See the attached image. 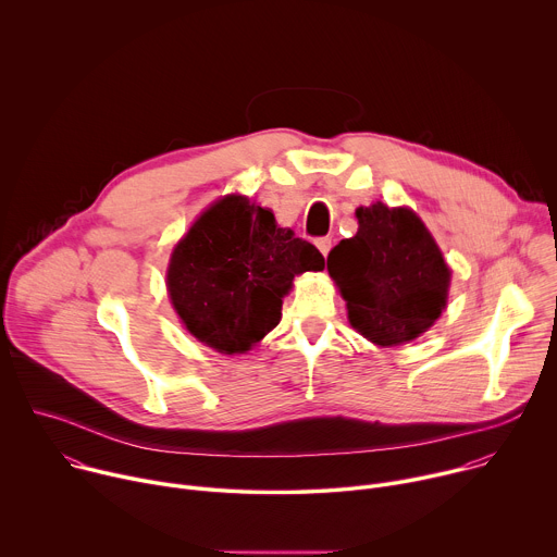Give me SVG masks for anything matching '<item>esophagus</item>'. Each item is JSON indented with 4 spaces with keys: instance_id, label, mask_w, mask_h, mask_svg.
I'll return each mask as SVG.
<instances>
[{
    "instance_id": "1",
    "label": "esophagus",
    "mask_w": 557,
    "mask_h": 557,
    "mask_svg": "<svg viewBox=\"0 0 557 557\" xmlns=\"http://www.w3.org/2000/svg\"><path fill=\"white\" fill-rule=\"evenodd\" d=\"M314 245H317V249L322 251V256L326 258L329 251H331V247H333V240H331V237H320V240H314Z\"/></svg>"
}]
</instances>
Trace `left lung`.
<instances>
[{
	"instance_id": "left-lung-1",
	"label": "left lung",
	"mask_w": 557,
	"mask_h": 557,
	"mask_svg": "<svg viewBox=\"0 0 557 557\" xmlns=\"http://www.w3.org/2000/svg\"><path fill=\"white\" fill-rule=\"evenodd\" d=\"M355 215L357 233L326 260L348 322L379 348L410 344L445 310L451 269L414 209L376 200Z\"/></svg>"
}]
</instances>
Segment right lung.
<instances>
[{"label": "right lung", "mask_w": 557, "mask_h": 557, "mask_svg": "<svg viewBox=\"0 0 557 557\" xmlns=\"http://www.w3.org/2000/svg\"><path fill=\"white\" fill-rule=\"evenodd\" d=\"M324 258L269 207L243 194L213 200L174 245L165 271L183 329L220 355H245L282 320L293 280Z\"/></svg>", "instance_id": "obj_1"}]
</instances>
